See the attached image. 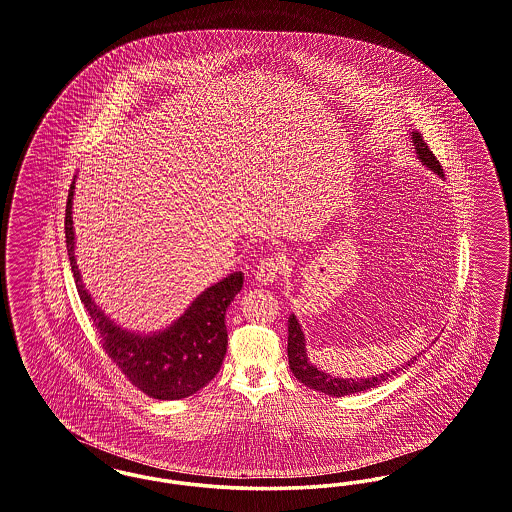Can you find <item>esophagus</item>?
I'll return each mask as SVG.
<instances>
[{"instance_id": "obj_1", "label": "esophagus", "mask_w": 512, "mask_h": 512, "mask_svg": "<svg viewBox=\"0 0 512 512\" xmlns=\"http://www.w3.org/2000/svg\"><path fill=\"white\" fill-rule=\"evenodd\" d=\"M281 271H283V262L279 258H266L256 267L254 277H256V281L260 285L266 287V285H271V283H275L279 279Z\"/></svg>"}]
</instances>
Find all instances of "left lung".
Wrapping results in <instances>:
<instances>
[{"label": "left lung", "instance_id": "left-lung-1", "mask_svg": "<svg viewBox=\"0 0 512 512\" xmlns=\"http://www.w3.org/2000/svg\"><path fill=\"white\" fill-rule=\"evenodd\" d=\"M411 139H413L417 156H419V160L423 162L424 166L430 168L440 178H444V170H442L438 158L432 155V151L424 143L423 135L419 134V132H411ZM287 354H289L290 371L294 373V377L298 378L302 384L313 388V390L323 392V394L333 396V398L350 396V394L371 390V388H375L378 384H382L384 380H388L392 375H396V371H403V369L411 367L417 361V357H413L401 369L371 378H336L333 375H327V373L319 371L315 365H312V361L308 359V354H306V338H304L302 327H300V323H298V319L294 315L289 317V348H287Z\"/></svg>", "mask_w": 512, "mask_h": 512}]
</instances>
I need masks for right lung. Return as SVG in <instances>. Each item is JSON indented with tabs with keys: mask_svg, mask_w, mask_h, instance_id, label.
<instances>
[{
	"mask_svg": "<svg viewBox=\"0 0 512 512\" xmlns=\"http://www.w3.org/2000/svg\"><path fill=\"white\" fill-rule=\"evenodd\" d=\"M74 183L76 178L70 183L65 214L68 260L80 300L97 329L103 350L135 388L155 400H181L199 392L222 367L227 352L225 310L243 289L245 275L235 271L204 290L164 331L139 334L122 329L91 300L76 266L72 225Z\"/></svg>",
	"mask_w": 512,
	"mask_h": 512,
	"instance_id": "1",
	"label": "right lung"
}]
</instances>
